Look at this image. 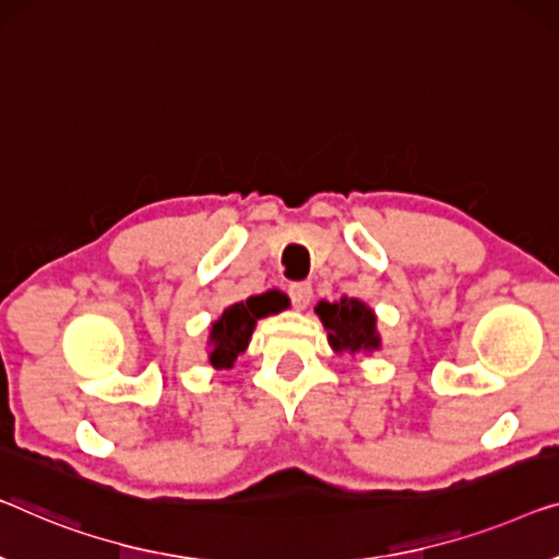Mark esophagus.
Listing matches in <instances>:
<instances>
[{"instance_id":"esophagus-1","label":"esophagus","mask_w":559,"mask_h":559,"mask_svg":"<svg viewBox=\"0 0 559 559\" xmlns=\"http://www.w3.org/2000/svg\"><path fill=\"white\" fill-rule=\"evenodd\" d=\"M289 297H293V305L297 310H305L312 299V287L307 282H295V285H289Z\"/></svg>"}]
</instances>
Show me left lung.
I'll return each instance as SVG.
<instances>
[{"label":"left lung","instance_id":"obj_1","mask_svg":"<svg viewBox=\"0 0 559 559\" xmlns=\"http://www.w3.org/2000/svg\"><path fill=\"white\" fill-rule=\"evenodd\" d=\"M314 312L320 314L328 330V343L335 353H373L380 347L376 330V312L355 297H343L340 302H318Z\"/></svg>","mask_w":559,"mask_h":559}]
</instances>
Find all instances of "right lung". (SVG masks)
Masks as SVG:
<instances>
[{
    "instance_id": "obj_1",
    "label": "right lung",
    "mask_w": 559,
    "mask_h": 559,
    "mask_svg": "<svg viewBox=\"0 0 559 559\" xmlns=\"http://www.w3.org/2000/svg\"><path fill=\"white\" fill-rule=\"evenodd\" d=\"M285 295L264 293L249 297L247 302L226 307L222 318L214 322L212 330H209V345H212V350H209V362H212L214 368H231L237 355L247 350L257 320L285 310Z\"/></svg>"
}]
</instances>
